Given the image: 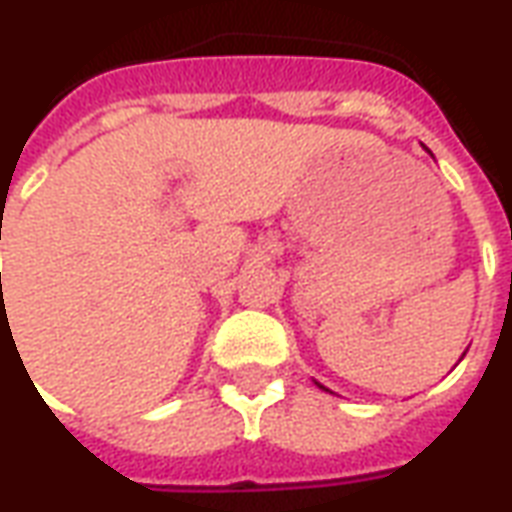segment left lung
Here are the masks:
<instances>
[{"instance_id":"8db88e82","label":"left lung","mask_w":512,"mask_h":512,"mask_svg":"<svg viewBox=\"0 0 512 512\" xmlns=\"http://www.w3.org/2000/svg\"><path fill=\"white\" fill-rule=\"evenodd\" d=\"M463 356H466V354H463ZM463 356H461V359H463ZM315 384H318V381H315ZM318 386H321V389H326V386H323V384H318ZM326 392H329V389H326Z\"/></svg>"}]
</instances>
